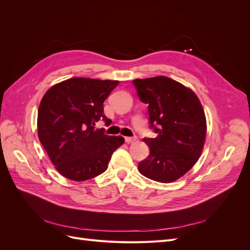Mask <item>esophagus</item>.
I'll list each match as a JSON object with an SVG mask.
<instances>
[{"label": "esophagus", "mask_w": 250, "mask_h": 250, "mask_svg": "<svg viewBox=\"0 0 250 250\" xmlns=\"http://www.w3.org/2000/svg\"><path fill=\"white\" fill-rule=\"evenodd\" d=\"M137 137H126L125 138V142L126 143H128V144H130V143H134L135 141H137Z\"/></svg>", "instance_id": "34e87169"}]
</instances>
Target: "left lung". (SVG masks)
Instances as JSON below:
<instances>
[{"mask_svg": "<svg viewBox=\"0 0 250 250\" xmlns=\"http://www.w3.org/2000/svg\"><path fill=\"white\" fill-rule=\"evenodd\" d=\"M140 100L148 104L149 126L157 134L145 138L150 153L139 163L144 176L158 183L181 177L198 161L207 120L193 90L165 76L132 80Z\"/></svg>", "mask_w": 250, "mask_h": 250, "instance_id": "obj_1", "label": "left lung"}]
</instances>
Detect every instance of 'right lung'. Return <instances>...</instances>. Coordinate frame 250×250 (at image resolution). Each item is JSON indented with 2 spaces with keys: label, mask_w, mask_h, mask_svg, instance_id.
<instances>
[{
  "label": "right lung",
  "mask_w": 250,
  "mask_h": 250,
  "mask_svg": "<svg viewBox=\"0 0 250 250\" xmlns=\"http://www.w3.org/2000/svg\"><path fill=\"white\" fill-rule=\"evenodd\" d=\"M119 84L115 80L71 78L52 86L39 107L37 131L56 170L74 181L94 178L106 171L122 137L96 129L99 121L109 126L103 103Z\"/></svg>",
  "instance_id": "right-lung-1"
}]
</instances>
